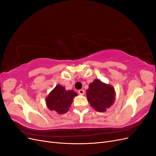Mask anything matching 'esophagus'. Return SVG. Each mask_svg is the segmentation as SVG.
<instances>
[{
    "label": "esophagus",
    "mask_w": 156,
    "mask_h": 156,
    "mask_svg": "<svg viewBox=\"0 0 156 156\" xmlns=\"http://www.w3.org/2000/svg\"><path fill=\"white\" fill-rule=\"evenodd\" d=\"M78 93L79 94H81V95H84V91L83 90L81 89V90H79L78 91Z\"/></svg>",
    "instance_id": "esophagus-1"
}]
</instances>
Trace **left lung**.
I'll return each instance as SVG.
<instances>
[{
	"mask_svg": "<svg viewBox=\"0 0 156 156\" xmlns=\"http://www.w3.org/2000/svg\"><path fill=\"white\" fill-rule=\"evenodd\" d=\"M87 100L94 109L105 112L115 101V90L112 87L96 79L89 85L87 90Z\"/></svg>",
	"mask_w": 156,
	"mask_h": 156,
	"instance_id": "obj_1",
	"label": "left lung"
}]
</instances>
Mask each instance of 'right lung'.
Instances as JSON below:
<instances>
[{"instance_id": "1", "label": "right lung", "mask_w": 156, "mask_h": 156, "mask_svg": "<svg viewBox=\"0 0 156 156\" xmlns=\"http://www.w3.org/2000/svg\"><path fill=\"white\" fill-rule=\"evenodd\" d=\"M77 96L73 90H66L65 87L58 84L46 98V104L51 111H55L58 114L68 111L73 99Z\"/></svg>"}]
</instances>
